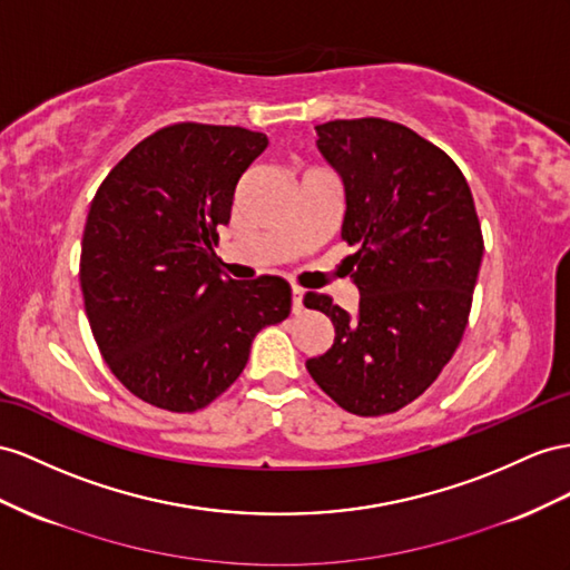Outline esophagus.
<instances>
[{
	"label": "esophagus",
	"mask_w": 570,
	"mask_h": 570,
	"mask_svg": "<svg viewBox=\"0 0 570 570\" xmlns=\"http://www.w3.org/2000/svg\"><path fill=\"white\" fill-rule=\"evenodd\" d=\"M291 311H294L296 315L303 311V288H298V286L291 288Z\"/></svg>",
	"instance_id": "34e87169"
}]
</instances>
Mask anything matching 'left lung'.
Masks as SVG:
<instances>
[{
	"label": "left lung",
	"mask_w": 570,
	"mask_h": 570,
	"mask_svg": "<svg viewBox=\"0 0 570 570\" xmlns=\"http://www.w3.org/2000/svg\"><path fill=\"white\" fill-rule=\"evenodd\" d=\"M315 129L344 185L342 240L356 245L346 274L361 298L352 315L305 294L334 325L332 346L305 368L342 410L392 414L441 375L466 327L484 255L472 189L455 160L400 122Z\"/></svg>",
	"instance_id": "obj_1"
}]
</instances>
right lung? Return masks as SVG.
<instances>
[{
    "mask_svg": "<svg viewBox=\"0 0 570 570\" xmlns=\"http://www.w3.org/2000/svg\"><path fill=\"white\" fill-rule=\"evenodd\" d=\"M267 149L245 127L178 122L100 183L79 282L112 375L158 410H204L243 373L255 334L291 313L282 276L228 279L214 247L240 175Z\"/></svg>",
    "mask_w": 570,
    "mask_h": 570,
    "instance_id": "obj_1",
    "label": "right lung"
}]
</instances>
